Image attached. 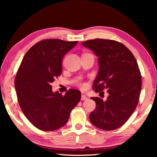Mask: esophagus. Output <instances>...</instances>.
<instances>
[{
	"instance_id": "obj_1",
	"label": "esophagus",
	"mask_w": 157,
	"mask_h": 157,
	"mask_svg": "<svg viewBox=\"0 0 157 157\" xmlns=\"http://www.w3.org/2000/svg\"><path fill=\"white\" fill-rule=\"evenodd\" d=\"M87 99H88V98H87L84 94H82V97H81V100H86Z\"/></svg>"
}]
</instances>
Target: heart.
Instances as JSON below:
<instances>
[{
  "label": "heart",
  "mask_w": 157,
  "mask_h": 157,
  "mask_svg": "<svg viewBox=\"0 0 157 157\" xmlns=\"http://www.w3.org/2000/svg\"><path fill=\"white\" fill-rule=\"evenodd\" d=\"M79 84L82 87H83V88H84V87L86 86V84H85V83H80V84Z\"/></svg>",
  "instance_id": "heart-1"
}]
</instances>
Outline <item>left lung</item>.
<instances>
[{
    "mask_svg": "<svg viewBox=\"0 0 157 157\" xmlns=\"http://www.w3.org/2000/svg\"><path fill=\"white\" fill-rule=\"evenodd\" d=\"M82 44L98 57L99 71L93 89L96 93L107 89L109 94L105 101L91 98L96 107L90 113V121L101 129H118L130 118L139 101L141 75L136 60L124 45L116 41L95 39Z\"/></svg>",
    "mask_w": 157,
    "mask_h": 157,
    "instance_id": "left-lung-1",
    "label": "left lung"
}]
</instances>
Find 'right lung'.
Here are the masks:
<instances>
[{
    "label": "right lung",
    "instance_id": "add662e5",
    "mask_svg": "<svg viewBox=\"0 0 157 157\" xmlns=\"http://www.w3.org/2000/svg\"><path fill=\"white\" fill-rule=\"evenodd\" d=\"M78 41L44 39L26 52L14 80L21 110L30 123L43 131H54L67 123L81 92L69 89L64 95L50 84L62 73L63 57Z\"/></svg>",
    "mask_w": 157,
    "mask_h": 157
}]
</instances>
